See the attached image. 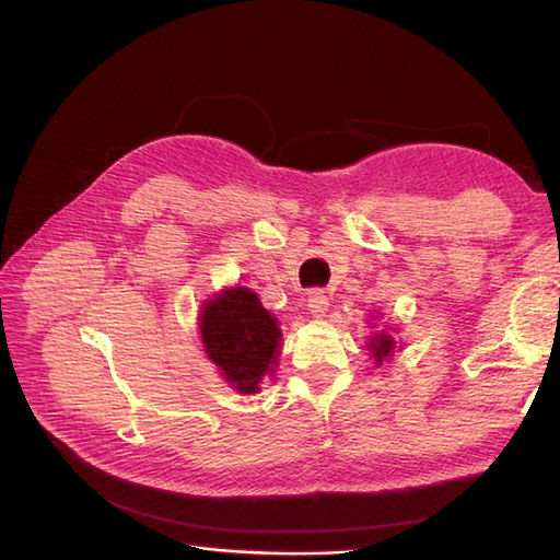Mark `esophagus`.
<instances>
[{
	"mask_svg": "<svg viewBox=\"0 0 560 560\" xmlns=\"http://www.w3.org/2000/svg\"><path fill=\"white\" fill-rule=\"evenodd\" d=\"M308 311H311V315H315V317H325V313L329 311V299L325 296V292H322V290H313V292L308 294Z\"/></svg>",
	"mask_w": 560,
	"mask_h": 560,
	"instance_id": "esophagus-1",
	"label": "esophagus"
}]
</instances>
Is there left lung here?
Masks as SVG:
<instances>
[{
    "label": "left lung",
    "mask_w": 560,
    "mask_h": 560,
    "mask_svg": "<svg viewBox=\"0 0 560 560\" xmlns=\"http://www.w3.org/2000/svg\"><path fill=\"white\" fill-rule=\"evenodd\" d=\"M378 315H381V313H376L371 319H378ZM369 325H371V322H369ZM395 348H399V346H397L395 336H393V327H385V329L374 331V334L369 336L366 350H369V354H371V360H374V366H383L385 362L393 360Z\"/></svg>",
    "instance_id": "1"
}]
</instances>
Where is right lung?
Segmentation results:
<instances>
[{
  "instance_id": "obj_1",
  "label": "right lung",
  "mask_w": 560,
  "mask_h": 560,
  "mask_svg": "<svg viewBox=\"0 0 560 560\" xmlns=\"http://www.w3.org/2000/svg\"><path fill=\"white\" fill-rule=\"evenodd\" d=\"M198 331L208 360L235 393L257 395L261 378L276 374L280 322L247 287H226L202 301Z\"/></svg>"
}]
</instances>
